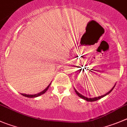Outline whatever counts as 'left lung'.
Wrapping results in <instances>:
<instances>
[{
    "mask_svg": "<svg viewBox=\"0 0 127 127\" xmlns=\"http://www.w3.org/2000/svg\"><path fill=\"white\" fill-rule=\"evenodd\" d=\"M115 85H116V84H115V85L113 87V88H112V89H111V90H110V91L108 92H107L106 94H105V95H102V96H97V97H94V98H88V97H86V96H84V95H82V94H80L79 92H77V90H76V89H75V88H74V90H75V93H76V94H77V95H78V96H80V98H82L84 99V100H87V102H94V101H96V100H99V99H100L101 98L103 97V96H106V95H108V94H109L111 92H112V90H113V89H114V87H115Z\"/></svg>",
    "mask_w": 127,
    "mask_h": 127,
    "instance_id": "left-lung-1",
    "label": "left lung"
}]
</instances>
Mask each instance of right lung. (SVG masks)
<instances>
[{
	"mask_svg": "<svg viewBox=\"0 0 127 127\" xmlns=\"http://www.w3.org/2000/svg\"><path fill=\"white\" fill-rule=\"evenodd\" d=\"M50 84H51V83H50V84H49V85H48L47 87L45 89H44V90H43V91H42L41 92L38 93V94H33V95H28V94H21L22 95H23V96H26V97H28V98H35V97H37V96H40V95H42V94H45V93L46 92L47 90H48V89H49V86L50 85Z\"/></svg>",
	"mask_w": 127,
	"mask_h": 127,
	"instance_id": "add662e5",
	"label": "right lung"
}]
</instances>
